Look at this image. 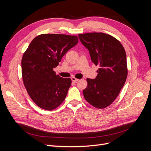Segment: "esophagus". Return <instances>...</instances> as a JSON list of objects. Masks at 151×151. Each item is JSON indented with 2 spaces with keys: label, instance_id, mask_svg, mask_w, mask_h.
Returning a JSON list of instances; mask_svg holds the SVG:
<instances>
[{
  "label": "esophagus",
  "instance_id": "1",
  "mask_svg": "<svg viewBox=\"0 0 151 151\" xmlns=\"http://www.w3.org/2000/svg\"><path fill=\"white\" fill-rule=\"evenodd\" d=\"M71 80L74 82V83H76V82H77L79 81V79H76V77H72L71 78Z\"/></svg>",
  "mask_w": 151,
  "mask_h": 151
}]
</instances>
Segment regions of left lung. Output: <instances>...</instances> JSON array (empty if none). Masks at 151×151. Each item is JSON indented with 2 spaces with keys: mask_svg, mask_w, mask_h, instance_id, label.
I'll use <instances>...</instances> for the list:
<instances>
[{
  "mask_svg": "<svg viewBox=\"0 0 151 151\" xmlns=\"http://www.w3.org/2000/svg\"><path fill=\"white\" fill-rule=\"evenodd\" d=\"M78 36L89 50L91 60L99 66L96 77L87 79L84 96L93 106L104 108L115 101L125 84L128 74L125 49L118 40L103 33Z\"/></svg>",
  "mask_w": 151,
  "mask_h": 151,
  "instance_id": "obj_1",
  "label": "left lung"
}]
</instances>
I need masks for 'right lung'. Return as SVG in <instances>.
Returning <instances> with one entry per match:
<instances>
[{
    "mask_svg": "<svg viewBox=\"0 0 151 151\" xmlns=\"http://www.w3.org/2000/svg\"><path fill=\"white\" fill-rule=\"evenodd\" d=\"M78 41L77 36L42 34L32 40L23 54L22 81L30 98L41 108L53 110L64 101L72 81L56 75L53 68Z\"/></svg>",
    "mask_w": 151,
    "mask_h": 151,
    "instance_id": "right-lung-1",
    "label": "right lung"
}]
</instances>
